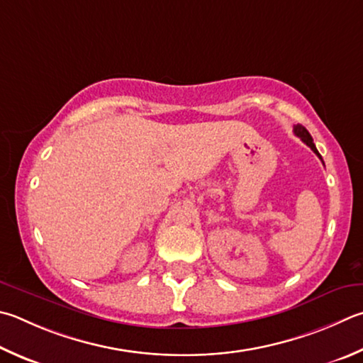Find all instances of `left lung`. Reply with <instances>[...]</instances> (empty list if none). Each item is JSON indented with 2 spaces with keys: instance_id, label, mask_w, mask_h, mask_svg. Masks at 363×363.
Masks as SVG:
<instances>
[{
  "instance_id": "left-lung-1",
  "label": "left lung",
  "mask_w": 363,
  "mask_h": 363,
  "mask_svg": "<svg viewBox=\"0 0 363 363\" xmlns=\"http://www.w3.org/2000/svg\"><path fill=\"white\" fill-rule=\"evenodd\" d=\"M294 133H295L296 136H298L300 140L306 144V146L311 147L313 152H314L315 155H318L319 159L322 160L320 154L318 152V149H315V146H314V143H313V138H311V135H309V131H308L305 127H303V125H300V123H298V125H295V127H294ZM322 163H324V162H322Z\"/></svg>"
}]
</instances>
